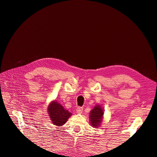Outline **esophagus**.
I'll return each mask as SVG.
<instances>
[{
	"instance_id": "34e87169",
	"label": "esophagus",
	"mask_w": 157,
	"mask_h": 157,
	"mask_svg": "<svg viewBox=\"0 0 157 157\" xmlns=\"http://www.w3.org/2000/svg\"><path fill=\"white\" fill-rule=\"evenodd\" d=\"M82 111H83V107H78L77 108V113L81 114L82 113Z\"/></svg>"
}]
</instances>
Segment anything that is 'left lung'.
<instances>
[{
	"instance_id": "1",
	"label": "left lung",
	"mask_w": 157,
	"mask_h": 157,
	"mask_svg": "<svg viewBox=\"0 0 157 157\" xmlns=\"http://www.w3.org/2000/svg\"><path fill=\"white\" fill-rule=\"evenodd\" d=\"M90 122L92 124L91 125L94 127H98L102 121V117L103 115L102 108L99 105H96L90 111Z\"/></svg>"
}]
</instances>
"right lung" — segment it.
Listing matches in <instances>:
<instances>
[{
    "label": "right lung",
    "instance_id": "right-lung-1",
    "mask_svg": "<svg viewBox=\"0 0 157 157\" xmlns=\"http://www.w3.org/2000/svg\"><path fill=\"white\" fill-rule=\"evenodd\" d=\"M48 111L52 122L58 126L64 124L72 115L57 101H52L50 104Z\"/></svg>",
    "mask_w": 157,
    "mask_h": 157
}]
</instances>
